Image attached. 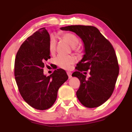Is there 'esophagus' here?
<instances>
[{
  "label": "esophagus",
  "instance_id": "obj_1",
  "mask_svg": "<svg viewBox=\"0 0 132 132\" xmlns=\"http://www.w3.org/2000/svg\"><path fill=\"white\" fill-rule=\"evenodd\" d=\"M67 74H68V77L69 79H70L72 78V73L70 72H67Z\"/></svg>",
  "mask_w": 132,
  "mask_h": 132
}]
</instances>
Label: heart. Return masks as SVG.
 <instances>
[{
	"label": "heart",
	"instance_id": "obj_1",
	"mask_svg": "<svg viewBox=\"0 0 132 132\" xmlns=\"http://www.w3.org/2000/svg\"><path fill=\"white\" fill-rule=\"evenodd\" d=\"M63 40L65 41L72 47V50L77 51L78 48L76 46L79 43V39L75 35L71 33H64L62 35ZM56 45V39L54 36H52L49 41V51L51 53H53L55 52ZM75 57L72 56H58L55 59L56 64L60 68L64 69H69L70 66L75 63Z\"/></svg>",
	"mask_w": 132,
	"mask_h": 132
}]
</instances>
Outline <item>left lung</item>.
Masks as SVG:
<instances>
[{"label": "left lung", "mask_w": 132, "mask_h": 132, "mask_svg": "<svg viewBox=\"0 0 132 132\" xmlns=\"http://www.w3.org/2000/svg\"><path fill=\"white\" fill-rule=\"evenodd\" d=\"M60 29L75 32L84 43L85 54L77 64V71L72 75L80 82L76 92L78 99L86 107H99L111 96L119 75L114 49L95 27L70 25ZM88 70L90 76L86 78L81 72Z\"/></svg>", "instance_id": "8db88e82"}]
</instances>
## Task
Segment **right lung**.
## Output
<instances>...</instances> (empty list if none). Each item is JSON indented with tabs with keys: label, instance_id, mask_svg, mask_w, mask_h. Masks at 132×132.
<instances>
[{
	"label": "right lung",
	"instance_id": "right-lung-1",
	"mask_svg": "<svg viewBox=\"0 0 132 132\" xmlns=\"http://www.w3.org/2000/svg\"><path fill=\"white\" fill-rule=\"evenodd\" d=\"M50 35L38 29L21 45L15 62V76L24 101L37 110L48 109L57 99L59 88L68 79L66 71L57 69L50 76L44 74V61L50 58Z\"/></svg>",
	"mask_w": 132,
	"mask_h": 132
}]
</instances>
